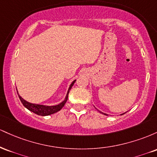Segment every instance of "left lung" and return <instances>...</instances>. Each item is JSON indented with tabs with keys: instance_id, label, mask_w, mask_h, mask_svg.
Wrapping results in <instances>:
<instances>
[{
	"instance_id": "8db88e82",
	"label": "left lung",
	"mask_w": 157,
	"mask_h": 157,
	"mask_svg": "<svg viewBox=\"0 0 157 157\" xmlns=\"http://www.w3.org/2000/svg\"><path fill=\"white\" fill-rule=\"evenodd\" d=\"M100 113H103V114H105V115H107V114H106V113H102V112H100ZM124 113H122V114H124ZM122 114H121V115H122Z\"/></svg>"
}]
</instances>
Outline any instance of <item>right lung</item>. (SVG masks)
I'll return each mask as SVG.
<instances>
[{
  "label": "right lung",
  "mask_w": 157,
  "mask_h": 157,
  "mask_svg": "<svg viewBox=\"0 0 157 157\" xmlns=\"http://www.w3.org/2000/svg\"><path fill=\"white\" fill-rule=\"evenodd\" d=\"M75 81L76 80H74L73 82H71V84L70 85L69 89L68 90L67 94H66V98H65V100L61 102V103L58 104V105H57L46 106V105H37V104L30 103V102H27L25 100H23L22 97L18 94V93H17V94H18L20 100H21V101L23 103V105H24L27 109H29V111H32V112L36 113V114L37 115H40V116H47V115H50V114H52V113L57 112V111H59L60 110L62 109V108L63 107L65 104H66V101H67L68 93H69V91L71 90V87H72L74 83L75 82Z\"/></svg>",
  "instance_id": "obj_1"
}]
</instances>
